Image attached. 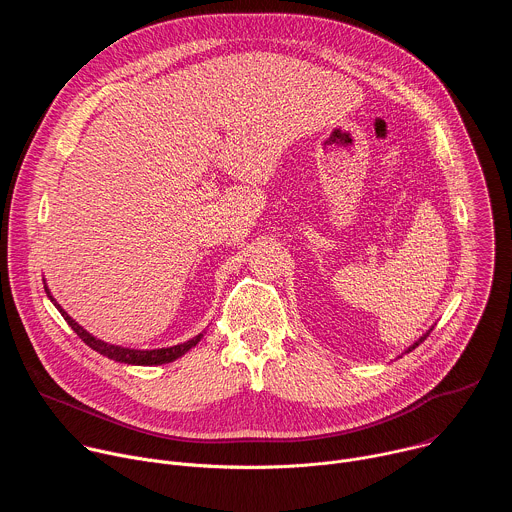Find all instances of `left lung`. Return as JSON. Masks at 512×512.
<instances>
[{
  "mask_svg": "<svg viewBox=\"0 0 512 512\" xmlns=\"http://www.w3.org/2000/svg\"><path fill=\"white\" fill-rule=\"evenodd\" d=\"M427 336H429V332H427V334H425V336H421V338H419V340H417V342H415V344H413V346H411V348H407V352H411V350H413V348H417V346H419V344H421V342H423V340H425V338H427Z\"/></svg>",
  "mask_w": 512,
  "mask_h": 512,
  "instance_id": "8db88e82",
  "label": "left lung"
}]
</instances>
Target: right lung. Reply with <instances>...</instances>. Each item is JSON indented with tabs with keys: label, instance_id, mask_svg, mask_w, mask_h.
<instances>
[{
	"label": "right lung",
	"instance_id": "right-lung-1",
	"mask_svg": "<svg viewBox=\"0 0 512 512\" xmlns=\"http://www.w3.org/2000/svg\"><path fill=\"white\" fill-rule=\"evenodd\" d=\"M48 298L52 300L50 291H46ZM54 302V300H52ZM54 306L60 310L62 318L68 322V326L77 332V336L87 344L91 346L93 350H97L99 354L107 356V358H113L117 362H127V364H141V367H152V364H164V362H172L176 358H180L184 352H188L192 346H196L202 338V334L194 336L192 340L184 342V344H178V346H172V348H158V350H131V348H121V346H115V344H107V342H101L97 340L95 336H91L87 330H83L75 320H72L56 302Z\"/></svg>",
	"mask_w": 512,
	"mask_h": 512
}]
</instances>
